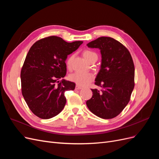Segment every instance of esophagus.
Here are the masks:
<instances>
[{
  "label": "esophagus",
  "instance_id": "1",
  "mask_svg": "<svg viewBox=\"0 0 159 159\" xmlns=\"http://www.w3.org/2000/svg\"><path fill=\"white\" fill-rule=\"evenodd\" d=\"M82 89V87H81V86H80L78 85H76L75 89Z\"/></svg>",
  "mask_w": 159,
  "mask_h": 159
}]
</instances>
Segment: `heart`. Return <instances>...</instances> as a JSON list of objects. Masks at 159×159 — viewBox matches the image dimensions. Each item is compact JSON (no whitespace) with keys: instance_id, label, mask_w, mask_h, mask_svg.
Masks as SVG:
<instances>
[{"instance_id":"heart-1","label":"heart","mask_w":159,"mask_h":159,"mask_svg":"<svg viewBox=\"0 0 159 159\" xmlns=\"http://www.w3.org/2000/svg\"><path fill=\"white\" fill-rule=\"evenodd\" d=\"M83 55L85 58L89 62L98 57L97 54L95 52L90 50H85L83 52ZM74 56L69 57L66 61L67 68L69 70L71 68V61L73 60ZM70 80L80 86H85L88 85L93 80V75L89 72H75L70 75Z\"/></svg>"}]
</instances>
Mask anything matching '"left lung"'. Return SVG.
I'll return each instance as SVG.
<instances>
[{
  "label": "left lung",
  "instance_id": "obj_1",
  "mask_svg": "<svg viewBox=\"0 0 159 159\" xmlns=\"http://www.w3.org/2000/svg\"><path fill=\"white\" fill-rule=\"evenodd\" d=\"M99 48L102 65L95 84L101 91L91 89L92 98L86 102L89 109L102 119L117 117L129 102L134 86V66L127 48L111 37H100L88 43Z\"/></svg>",
  "mask_w": 159,
  "mask_h": 159
}]
</instances>
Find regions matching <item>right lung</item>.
<instances>
[{
	"label": "right lung",
	"mask_w": 159,
	"mask_h": 159,
	"mask_svg": "<svg viewBox=\"0 0 159 159\" xmlns=\"http://www.w3.org/2000/svg\"><path fill=\"white\" fill-rule=\"evenodd\" d=\"M51 36L36 42L28 51L20 72L22 94L32 112L41 119L55 117L64 109L65 91L75 84L60 79L66 74V60L82 44Z\"/></svg>",
	"instance_id": "obj_1"
}]
</instances>
